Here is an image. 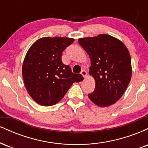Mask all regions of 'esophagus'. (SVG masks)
<instances>
[{"instance_id": "esophagus-1", "label": "esophagus", "mask_w": 148, "mask_h": 148, "mask_svg": "<svg viewBox=\"0 0 148 148\" xmlns=\"http://www.w3.org/2000/svg\"><path fill=\"white\" fill-rule=\"evenodd\" d=\"M81 74H82L83 76H84V78H86V76H87V74H87V72H86V70H82V71H81Z\"/></svg>"}]
</instances>
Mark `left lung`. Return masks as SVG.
I'll return each instance as SVG.
<instances>
[{"instance_id": "left-lung-1", "label": "left lung", "mask_w": 148, "mask_h": 148, "mask_svg": "<svg viewBox=\"0 0 148 148\" xmlns=\"http://www.w3.org/2000/svg\"><path fill=\"white\" fill-rule=\"evenodd\" d=\"M79 44L90 58V74L95 88L88 97L97 106H109L123 95L132 77V62L128 49L118 39L101 34L79 38Z\"/></svg>"}]
</instances>
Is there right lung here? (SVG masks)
<instances>
[{
  "mask_svg": "<svg viewBox=\"0 0 148 148\" xmlns=\"http://www.w3.org/2000/svg\"><path fill=\"white\" fill-rule=\"evenodd\" d=\"M69 37H42L28 49L23 62L22 75L29 95L38 104L52 106L64 97L73 83L83 81L62 62V51L72 44Z\"/></svg>",
  "mask_w": 148,
  "mask_h": 148,
  "instance_id": "add662e5",
  "label": "right lung"
}]
</instances>
